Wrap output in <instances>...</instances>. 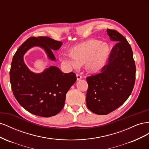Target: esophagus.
I'll return each mask as SVG.
<instances>
[{"instance_id": "1", "label": "esophagus", "mask_w": 149, "mask_h": 149, "mask_svg": "<svg viewBox=\"0 0 149 149\" xmlns=\"http://www.w3.org/2000/svg\"><path fill=\"white\" fill-rule=\"evenodd\" d=\"M76 78H77V80H79V79L82 78V76L79 74H78V73H77V74H76Z\"/></svg>"}]
</instances>
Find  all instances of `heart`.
<instances>
[{
	"instance_id": "heart-1",
	"label": "heart",
	"mask_w": 149,
	"mask_h": 149,
	"mask_svg": "<svg viewBox=\"0 0 149 149\" xmlns=\"http://www.w3.org/2000/svg\"><path fill=\"white\" fill-rule=\"evenodd\" d=\"M110 52L111 48L107 43L97 39H91L69 49L68 55L73 61H64L74 69L84 65L86 70L89 73H96L106 65Z\"/></svg>"
}]
</instances>
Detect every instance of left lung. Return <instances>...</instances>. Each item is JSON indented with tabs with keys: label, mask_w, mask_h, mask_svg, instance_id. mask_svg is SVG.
<instances>
[{
	"label": "left lung",
	"mask_w": 149,
	"mask_h": 149,
	"mask_svg": "<svg viewBox=\"0 0 149 149\" xmlns=\"http://www.w3.org/2000/svg\"><path fill=\"white\" fill-rule=\"evenodd\" d=\"M107 32L111 41L118 43L101 73L86 78V106L100 115L109 114L123 105L131 94L136 79V64L127 40L115 30L107 29Z\"/></svg>",
	"instance_id": "8db88e82"
}]
</instances>
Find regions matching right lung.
Masks as SVG:
<instances>
[{"label": "right lung", "mask_w": 149, "mask_h": 149, "mask_svg": "<svg viewBox=\"0 0 149 149\" xmlns=\"http://www.w3.org/2000/svg\"><path fill=\"white\" fill-rule=\"evenodd\" d=\"M62 44L48 37H32L13 55L10 71L13 94L20 106L31 114L48 118L59 113L64 107L67 92L76 82V76L73 72L63 73L54 66L41 73H34L25 64L24 54L31 47L38 46L44 49L49 59L55 61L52 50H57Z\"/></svg>", "instance_id": "add662e5"}]
</instances>
